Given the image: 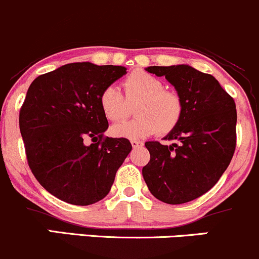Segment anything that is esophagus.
Segmentation results:
<instances>
[{
	"label": "esophagus",
	"instance_id": "esophagus-1",
	"mask_svg": "<svg viewBox=\"0 0 259 259\" xmlns=\"http://www.w3.org/2000/svg\"><path fill=\"white\" fill-rule=\"evenodd\" d=\"M130 143H132V146L134 147V149H136V147H141L144 145L143 141H139V140H132Z\"/></svg>",
	"mask_w": 259,
	"mask_h": 259
}]
</instances>
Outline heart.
<instances>
[{"label": "heart", "instance_id": "obj_1", "mask_svg": "<svg viewBox=\"0 0 259 259\" xmlns=\"http://www.w3.org/2000/svg\"><path fill=\"white\" fill-rule=\"evenodd\" d=\"M127 101L139 99L135 107L136 118L113 125L110 132L116 138H145L157 132L168 134L180 123L183 112L181 97L176 92L164 90L163 82L151 73L135 70L123 82ZM102 113L110 121H118L127 114L126 102L118 87L108 86L99 96Z\"/></svg>", "mask_w": 259, "mask_h": 259}]
</instances>
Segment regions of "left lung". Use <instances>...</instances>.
I'll list each match as a JSON object with an SVG mask.
<instances>
[{
    "label": "left lung",
    "mask_w": 259,
    "mask_h": 259,
    "mask_svg": "<svg viewBox=\"0 0 259 259\" xmlns=\"http://www.w3.org/2000/svg\"><path fill=\"white\" fill-rule=\"evenodd\" d=\"M175 86L183 104L182 118L166 140L147 141L150 162L144 180L155 198L167 204H183L210 190L231 162L236 149L234 98L209 73L188 65L150 66Z\"/></svg>",
    "instance_id": "8db88e82"
}]
</instances>
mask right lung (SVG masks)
I'll list each match as a JSON object with an SVG mask.
<instances>
[{
  "mask_svg": "<svg viewBox=\"0 0 259 259\" xmlns=\"http://www.w3.org/2000/svg\"><path fill=\"white\" fill-rule=\"evenodd\" d=\"M125 73L124 66L72 62L38 76L28 88L19 112L25 155L34 177L54 197L91 205L109 193L132 144L104 136L108 120L99 96Z\"/></svg>",
  "mask_w": 259,
  "mask_h": 259,
  "instance_id": "1",
  "label": "right lung"
}]
</instances>
